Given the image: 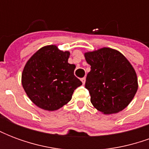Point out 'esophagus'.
<instances>
[{
	"label": "esophagus",
	"instance_id": "1",
	"mask_svg": "<svg viewBox=\"0 0 149 149\" xmlns=\"http://www.w3.org/2000/svg\"><path fill=\"white\" fill-rule=\"evenodd\" d=\"M81 81H82V83H83V84H84V83H85V80H86V78L83 77V78H81Z\"/></svg>",
	"mask_w": 149,
	"mask_h": 149
}]
</instances>
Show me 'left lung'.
Listing matches in <instances>:
<instances>
[{
  "instance_id": "obj_1",
  "label": "left lung",
  "mask_w": 149,
  "mask_h": 149,
  "mask_svg": "<svg viewBox=\"0 0 149 149\" xmlns=\"http://www.w3.org/2000/svg\"><path fill=\"white\" fill-rule=\"evenodd\" d=\"M84 56L91 65L85 88L93 105L104 114L125 109L138 88L136 73L129 61L117 50L110 48L85 52Z\"/></svg>"
}]
</instances>
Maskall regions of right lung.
Returning <instances> with one entry per match:
<instances>
[{"mask_svg":"<svg viewBox=\"0 0 149 149\" xmlns=\"http://www.w3.org/2000/svg\"><path fill=\"white\" fill-rule=\"evenodd\" d=\"M70 52L56 45L45 46L31 56L21 76L27 96L40 109H59L70 101L74 90L82 84L74 75L76 66L68 63Z\"/></svg>","mask_w":149,"mask_h":149,"instance_id":"right-lung-1","label":"right lung"}]
</instances>
